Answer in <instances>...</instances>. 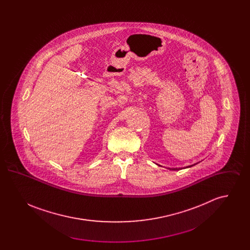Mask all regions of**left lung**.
Returning <instances> with one entry per match:
<instances>
[{"label":"left lung","instance_id":"1","mask_svg":"<svg viewBox=\"0 0 250 250\" xmlns=\"http://www.w3.org/2000/svg\"><path fill=\"white\" fill-rule=\"evenodd\" d=\"M171 170H177V169H179V168H170Z\"/></svg>","mask_w":250,"mask_h":250}]
</instances>
